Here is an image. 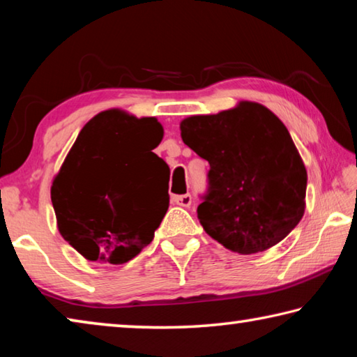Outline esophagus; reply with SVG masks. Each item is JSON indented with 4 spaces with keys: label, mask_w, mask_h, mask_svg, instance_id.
<instances>
[{
    "label": "esophagus",
    "mask_w": 357,
    "mask_h": 357,
    "mask_svg": "<svg viewBox=\"0 0 357 357\" xmlns=\"http://www.w3.org/2000/svg\"><path fill=\"white\" fill-rule=\"evenodd\" d=\"M173 202L176 203L178 206L189 208L192 204V195L190 193H185V195H176V197H173Z\"/></svg>",
    "instance_id": "esophagus-1"
}]
</instances>
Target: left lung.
<instances>
[{"label":"left lung","instance_id":"obj_1","mask_svg":"<svg viewBox=\"0 0 357 357\" xmlns=\"http://www.w3.org/2000/svg\"><path fill=\"white\" fill-rule=\"evenodd\" d=\"M181 137L209 162L198 219L211 238L241 255L285 239L305 211L307 170L285 124L261 104L241 100L217 114L181 121Z\"/></svg>","mask_w":357,"mask_h":357}]
</instances>
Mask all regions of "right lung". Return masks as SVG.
Masks as SVG:
<instances>
[{
	"instance_id": "1",
	"label": "right lung",
	"mask_w": 357,
	"mask_h": 357,
	"mask_svg": "<svg viewBox=\"0 0 357 357\" xmlns=\"http://www.w3.org/2000/svg\"><path fill=\"white\" fill-rule=\"evenodd\" d=\"M162 138L155 118L112 108L72 144L52 203L61 236L89 261L128 263L153 241L170 203V168L153 153Z\"/></svg>"
}]
</instances>
